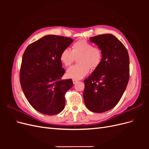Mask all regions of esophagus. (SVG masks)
<instances>
[{"instance_id":"esophagus-1","label":"esophagus","mask_w":149,"mask_h":149,"mask_svg":"<svg viewBox=\"0 0 149 149\" xmlns=\"http://www.w3.org/2000/svg\"><path fill=\"white\" fill-rule=\"evenodd\" d=\"M78 81V79H73V84H76V83H77Z\"/></svg>"}]
</instances>
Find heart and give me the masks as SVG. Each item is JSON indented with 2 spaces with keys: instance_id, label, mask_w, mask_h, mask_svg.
<instances>
[{
  "instance_id": "1",
  "label": "heart",
  "mask_w": 149,
  "mask_h": 149,
  "mask_svg": "<svg viewBox=\"0 0 149 149\" xmlns=\"http://www.w3.org/2000/svg\"><path fill=\"white\" fill-rule=\"evenodd\" d=\"M70 50L65 48L60 54V60L66 67L70 66L78 56L79 63L72 66L66 71L68 77L79 79L86 75L89 71V68L94 70L100 66L102 60L101 49L86 40H80L74 42Z\"/></svg>"
}]
</instances>
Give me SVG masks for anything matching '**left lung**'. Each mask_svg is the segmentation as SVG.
Listing matches in <instances>:
<instances>
[{"mask_svg":"<svg viewBox=\"0 0 149 149\" xmlns=\"http://www.w3.org/2000/svg\"><path fill=\"white\" fill-rule=\"evenodd\" d=\"M89 40L101 49L102 60L84 81V101L89 111L101 113L114 107L123 95L129 79V56L113 35H100Z\"/></svg>","mask_w":149,"mask_h":149,"instance_id":"1","label":"left lung"}]
</instances>
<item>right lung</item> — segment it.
<instances>
[{"mask_svg":"<svg viewBox=\"0 0 149 149\" xmlns=\"http://www.w3.org/2000/svg\"><path fill=\"white\" fill-rule=\"evenodd\" d=\"M73 40L48 35L31 43L22 57L20 81L24 95L35 110L55 115L63 110L65 93L73 86L71 79H61L65 73L60 54Z\"/></svg>","mask_w":149,"mask_h":149,"instance_id":"1","label":"right lung"}]
</instances>
